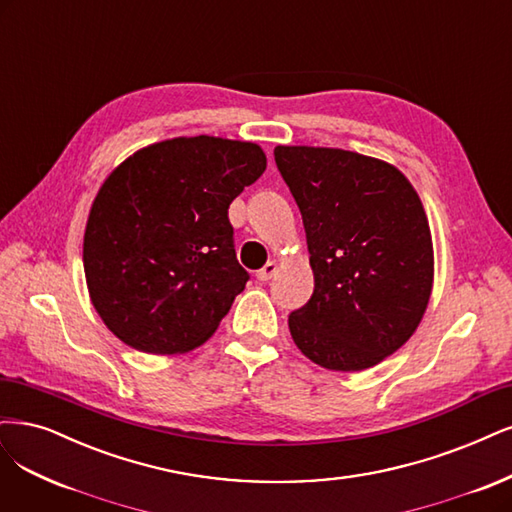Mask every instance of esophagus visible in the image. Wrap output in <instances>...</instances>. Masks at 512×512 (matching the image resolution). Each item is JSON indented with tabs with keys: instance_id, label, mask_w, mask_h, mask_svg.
Segmentation results:
<instances>
[{
	"instance_id": "1",
	"label": "esophagus",
	"mask_w": 512,
	"mask_h": 512,
	"mask_svg": "<svg viewBox=\"0 0 512 512\" xmlns=\"http://www.w3.org/2000/svg\"><path fill=\"white\" fill-rule=\"evenodd\" d=\"M277 273V262H267V264H264V267L256 273V277L260 279V281H269L273 275Z\"/></svg>"
}]
</instances>
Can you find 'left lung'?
<instances>
[{
    "mask_svg": "<svg viewBox=\"0 0 512 512\" xmlns=\"http://www.w3.org/2000/svg\"><path fill=\"white\" fill-rule=\"evenodd\" d=\"M301 209L315 288L288 317L303 354L356 373L411 339L430 303L434 248L413 184L394 165L341 148L277 146Z\"/></svg>",
    "mask_w": 512,
    "mask_h": 512,
    "instance_id": "1",
    "label": "left lung"
}]
</instances>
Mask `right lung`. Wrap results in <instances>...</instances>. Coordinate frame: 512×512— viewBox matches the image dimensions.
Returning a JSON list of instances; mask_svg holds the SVG:
<instances>
[{
	"mask_svg": "<svg viewBox=\"0 0 512 512\" xmlns=\"http://www.w3.org/2000/svg\"><path fill=\"white\" fill-rule=\"evenodd\" d=\"M264 169L258 144L197 135L137 150L105 178L82 260L91 303L122 343L173 356L216 332L250 277L228 207Z\"/></svg>",
	"mask_w": 512,
	"mask_h": 512,
	"instance_id": "add662e5",
	"label": "right lung"
}]
</instances>
